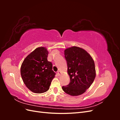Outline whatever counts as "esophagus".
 Listing matches in <instances>:
<instances>
[{"mask_svg": "<svg viewBox=\"0 0 120 120\" xmlns=\"http://www.w3.org/2000/svg\"><path fill=\"white\" fill-rule=\"evenodd\" d=\"M57 75H60V71H58V72H57Z\"/></svg>", "mask_w": 120, "mask_h": 120, "instance_id": "34e87169", "label": "esophagus"}]
</instances>
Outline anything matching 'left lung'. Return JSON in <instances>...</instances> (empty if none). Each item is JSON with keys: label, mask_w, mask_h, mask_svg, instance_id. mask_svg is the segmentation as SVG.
<instances>
[{"label": "left lung", "mask_w": 120, "mask_h": 120, "mask_svg": "<svg viewBox=\"0 0 120 120\" xmlns=\"http://www.w3.org/2000/svg\"><path fill=\"white\" fill-rule=\"evenodd\" d=\"M64 57L70 82L62 89L71 96L81 95L90 88L95 79V63L88 52L78 46L65 49Z\"/></svg>", "instance_id": "left-lung-1"}]
</instances>
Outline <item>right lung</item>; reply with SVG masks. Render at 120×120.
<instances>
[{
    "instance_id": "add662e5",
    "label": "right lung",
    "mask_w": 120,
    "mask_h": 120,
    "mask_svg": "<svg viewBox=\"0 0 120 120\" xmlns=\"http://www.w3.org/2000/svg\"><path fill=\"white\" fill-rule=\"evenodd\" d=\"M48 54L45 48L39 47L28 54L21 64V78L27 88L33 93L48 91L56 75L52 63L47 60Z\"/></svg>"
}]
</instances>
